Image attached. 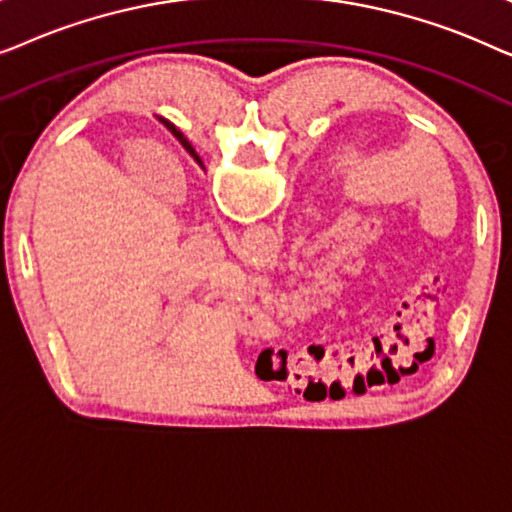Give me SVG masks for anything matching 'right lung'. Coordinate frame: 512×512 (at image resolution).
I'll return each instance as SVG.
<instances>
[{
    "label": "right lung",
    "instance_id": "right-lung-1",
    "mask_svg": "<svg viewBox=\"0 0 512 512\" xmlns=\"http://www.w3.org/2000/svg\"><path fill=\"white\" fill-rule=\"evenodd\" d=\"M167 128H170V130L174 132V137H179V139H181V144H184V146H186V149H191V146H188V142H186V139H184V137H181V132H177V130H174L170 123H167ZM191 153H193V149H191Z\"/></svg>",
    "mask_w": 512,
    "mask_h": 512
}]
</instances>
